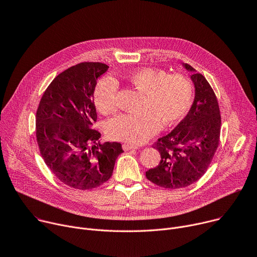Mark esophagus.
<instances>
[{
  "label": "esophagus",
  "mask_w": 257,
  "mask_h": 257,
  "mask_svg": "<svg viewBox=\"0 0 257 257\" xmlns=\"http://www.w3.org/2000/svg\"><path fill=\"white\" fill-rule=\"evenodd\" d=\"M138 145L136 144H130V143H124L123 144V150L124 151H130V150H137Z\"/></svg>",
  "instance_id": "obj_1"
}]
</instances>
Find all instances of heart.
Wrapping results in <instances>:
<instances>
[{
    "mask_svg": "<svg viewBox=\"0 0 257 257\" xmlns=\"http://www.w3.org/2000/svg\"><path fill=\"white\" fill-rule=\"evenodd\" d=\"M128 81L145 94L140 114H122L106 123V133L112 139L141 143L161 128L179 123L192 102L193 87L184 75L171 74L163 69L143 68L127 76ZM119 84L112 76L102 77L96 84L93 100L97 111L112 114L117 108Z\"/></svg>",
    "mask_w": 257,
    "mask_h": 257,
    "instance_id": "b5f03b06",
    "label": "heart"
}]
</instances>
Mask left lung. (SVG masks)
Here are the masks:
<instances>
[{"label": "left lung", "instance_id": "left-lung-1", "mask_svg": "<svg viewBox=\"0 0 257 257\" xmlns=\"http://www.w3.org/2000/svg\"><path fill=\"white\" fill-rule=\"evenodd\" d=\"M195 97L190 111L168 135L159 138L154 148L161 155L160 164L145 173L154 184L166 189L187 187L207 171L217 150L221 114L213 89L193 67Z\"/></svg>", "mask_w": 257, "mask_h": 257}]
</instances>
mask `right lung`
<instances>
[{"label":"right lung","instance_id":"1","mask_svg":"<svg viewBox=\"0 0 257 257\" xmlns=\"http://www.w3.org/2000/svg\"><path fill=\"white\" fill-rule=\"evenodd\" d=\"M108 66L83 62L63 71L40 101L35 134L41 155L51 172L65 185L89 190L111 178L123 153L119 142L100 143L92 129L97 115L93 91Z\"/></svg>","mask_w":257,"mask_h":257}]
</instances>
